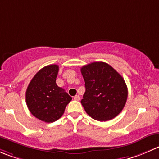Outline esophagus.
Here are the masks:
<instances>
[{
  "instance_id": "obj_1",
  "label": "esophagus",
  "mask_w": 159,
  "mask_h": 159,
  "mask_svg": "<svg viewBox=\"0 0 159 159\" xmlns=\"http://www.w3.org/2000/svg\"><path fill=\"white\" fill-rule=\"evenodd\" d=\"M74 99L76 100V101H79V100H80V96H79V95H75V96L74 97Z\"/></svg>"
}]
</instances>
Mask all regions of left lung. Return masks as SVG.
Instances as JSON below:
<instances>
[{
  "label": "left lung",
  "mask_w": 159,
  "mask_h": 159,
  "mask_svg": "<svg viewBox=\"0 0 159 159\" xmlns=\"http://www.w3.org/2000/svg\"><path fill=\"white\" fill-rule=\"evenodd\" d=\"M81 72L85 85L81 102L88 115L98 121L116 116L124 109L128 95L123 77L104 62L83 66Z\"/></svg>",
  "instance_id": "8db88e82"
}]
</instances>
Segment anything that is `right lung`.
Masks as SVG:
<instances>
[{
  "mask_svg": "<svg viewBox=\"0 0 159 159\" xmlns=\"http://www.w3.org/2000/svg\"><path fill=\"white\" fill-rule=\"evenodd\" d=\"M59 67L46 66L31 80L25 93V101L31 113L40 120L53 123L61 118L72 98L56 83Z\"/></svg>",
  "mask_w": 159,
  "mask_h": 159,
  "instance_id": "add662e5",
  "label": "right lung"
}]
</instances>
